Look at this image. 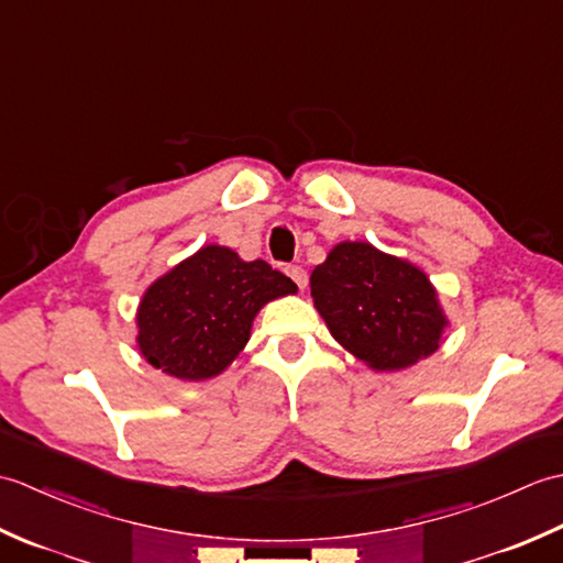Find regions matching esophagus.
<instances>
[{
    "label": "esophagus",
    "mask_w": 563,
    "mask_h": 563,
    "mask_svg": "<svg viewBox=\"0 0 563 563\" xmlns=\"http://www.w3.org/2000/svg\"><path fill=\"white\" fill-rule=\"evenodd\" d=\"M285 273H288L290 278L297 283V288H300V290L307 288V273H305L302 266H288V268H285Z\"/></svg>",
    "instance_id": "obj_1"
}]
</instances>
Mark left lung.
I'll return each instance as SVG.
<instances>
[{"label":"left lung","instance_id":"obj_1","mask_svg":"<svg viewBox=\"0 0 563 563\" xmlns=\"http://www.w3.org/2000/svg\"><path fill=\"white\" fill-rule=\"evenodd\" d=\"M309 288L331 336L377 373L433 355L450 324L428 275L369 242L333 246Z\"/></svg>","mask_w":563,"mask_h":563}]
</instances>
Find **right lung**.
Instances as JSON below:
<instances>
[{
    "label": "right lung",
    "mask_w": 563,
    "mask_h": 563,
    "mask_svg": "<svg viewBox=\"0 0 563 563\" xmlns=\"http://www.w3.org/2000/svg\"><path fill=\"white\" fill-rule=\"evenodd\" d=\"M295 292L288 275L266 261H244L220 244L200 246L142 295L140 355L181 382L218 377L244 351L261 309Z\"/></svg>",
    "instance_id": "obj_1"
}]
</instances>
